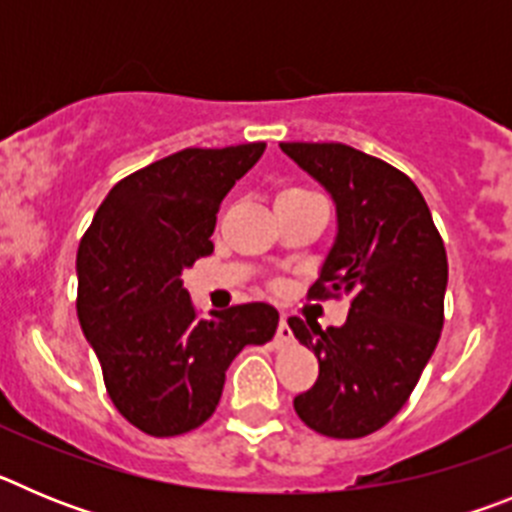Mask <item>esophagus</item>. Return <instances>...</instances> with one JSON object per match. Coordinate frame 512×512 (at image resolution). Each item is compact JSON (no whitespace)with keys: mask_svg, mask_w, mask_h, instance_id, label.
I'll list each match as a JSON object with an SVG mask.
<instances>
[{"mask_svg":"<svg viewBox=\"0 0 512 512\" xmlns=\"http://www.w3.org/2000/svg\"><path fill=\"white\" fill-rule=\"evenodd\" d=\"M277 343H282V346L292 343V328H289V323H287V315H282V320H279Z\"/></svg>","mask_w":512,"mask_h":512,"instance_id":"34e87169","label":"esophagus"}]
</instances>
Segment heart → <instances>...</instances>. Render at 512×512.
<instances>
[{"label": "heart", "instance_id": "obj_1", "mask_svg": "<svg viewBox=\"0 0 512 512\" xmlns=\"http://www.w3.org/2000/svg\"><path fill=\"white\" fill-rule=\"evenodd\" d=\"M289 192H305V189H287V192H282V194H289Z\"/></svg>", "mask_w": 512, "mask_h": 512}]
</instances>
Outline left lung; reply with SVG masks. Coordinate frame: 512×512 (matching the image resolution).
<instances>
[{
	"mask_svg": "<svg viewBox=\"0 0 512 512\" xmlns=\"http://www.w3.org/2000/svg\"><path fill=\"white\" fill-rule=\"evenodd\" d=\"M279 148L338 210V238L307 297H351L341 328L287 320L320 364L295 410L320 436L364 438L400 413L441 338L446 248L413 179L382 158L343 143Z\"/></svg>",
	"mask_w": 512,
	"mask_h": 512,
	"instance_id": "obj_1",
	"label": "left lung"
}]
</instances>
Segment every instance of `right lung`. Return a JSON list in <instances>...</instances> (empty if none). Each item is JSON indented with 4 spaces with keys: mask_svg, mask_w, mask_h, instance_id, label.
I'll return each instance as SVG.
<instances>
[{
    "mask_svg": "<svg viewBox=\"0 0 512 512\" xmlns=\"http://www.w3.org/2000/svg\"><path fill=\"white\" fill-rule=\"evenodd\" d=\"M266 143L184 148L120 179L76 253V312L107 395L140 433L182 436L215 413L230 361L274 338L279 312L246 302L202 320L182 269L210 256L225 194Z\"/></svg>",
    "mask_w": 512,
    "mask_h": 512,
    "instance_id": "1",
    "label": "right lung"
}]
</instances>
